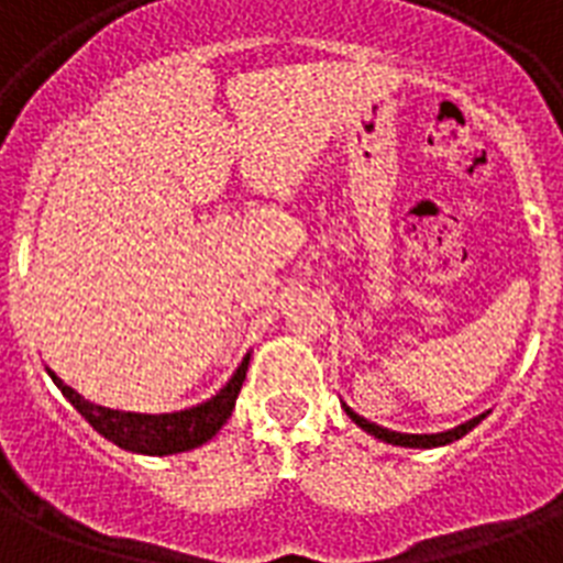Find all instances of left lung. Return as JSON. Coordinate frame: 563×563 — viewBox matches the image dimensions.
<instances>
[{
  "instance_id": "left-lung-1",
  "label": "left lung",
  "mask_w": 563,
  "mask_h": 563,
  "mask_svg": "<svg viewBox=\"0 0 563 563\" xmlns=\"http://www.w3.org/2000/svg\"><path fill=\"white\" fill-rule=\"evenodd\" d=\"M344 411H347V418L356 423V427H362L368 435L379 438V441H385V444H394V446H418V450H429V446H444V444H453V441H459L462 435H467L476 423H482V420L488 418V411L485 415H476V418L464 420V423H459V427L446 429V432H432V435H409V432H394V429H385L379 427V423H371L368 418H362V415H356V411L347 406V402H342Z\"/></svg>"
}]
</instances>
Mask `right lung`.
Listing matches in <instances>:
<instances>
[{
    "instance_id": "obj_1",
    "label": "right lung",
    "mask_w": 563,
    "mask_h": 563,
    "mask_svg": "<svg viewBox=\"0 0 563 563\" xmlns=\"http://www.w3.org/2000/svg\"><path fill=\"white\" fill-rule=\"evenodd\" d=\"M247 362H251V353L245 360L239 362V368L233 371V376L228 379V385L221 388L216 397L198 402L192 409L180 411H166V415H143V411H119L108 409V406H99V402L84 400L81 394L69 388V385L48 371V376L55 379V385L60 388L66 400L73 402L75 409L81 411V418L90 423L99 435H104L108 441H113L122 450H131V453L143 455H175L187 453L195 446L207 444L216 432H219L224 423H228L230 411L236 406L239 388L245 383Z\"/></svg>"
}]
</instances>
